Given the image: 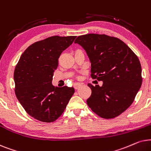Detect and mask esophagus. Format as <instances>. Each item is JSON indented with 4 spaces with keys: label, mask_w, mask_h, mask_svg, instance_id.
Wrapping results in <instances>:
<instances>
[{
    "label": "esophagus",
    "mask_w": 151,
    "mask_h": 151,
    "mask_svg": "<svg viewBox=\"0 0 151 151\" xmlns=\"http://www.w3.org/2000/svg\"><path fill=\"white\" fill-rule=\"evenodd\" d=\"M82 86H83V84H82V83H76L74 84V88H75V89H78V88H79L80 87H81Z\"/></svg>",
    "instance_id": "1"
}]
</instances>
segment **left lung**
Segmentation results:
<instances>
[{
  "mask_svg": "<svg viewBox=\"0 0 151 151\" xmlns=\"http://www.w3.org/2000/svg\"><path fill=\"white\" fill-rule=\"evenodd\" d=\"M79 44L91 63V77L103 81L92 86L87 104L104 119H112L124 112L133 102L142 86V67L132 50L118 38L88 34L78 37Z\"/></svg>",
  "mask_w": 151,
  "mask_h": 151,
  "instance_id": "obj_1",
  "label": "left lung"
}]
</instances>
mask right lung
<instances>
[{
    "label": "right lung",
    "instance_id": "obj_1",
    "mask_svg": "<svg viewBox=\"0 0 151 151\" xmlns=\"http://www.w3.org/2000/svg\"><path fill=\"white\" fill-rule=\"evenodd\" d=\"M77 37L54 36L32 44L16 65L15 94L30 116L43 122H53L65 110L74 88L52 86L61 54Z\"/></svg>",
    "mask_w": 151,
    "mask_h": 151
}]
</instances>
